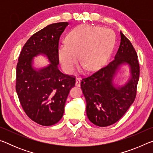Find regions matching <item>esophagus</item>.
<instances>
[{
  "label": "esophagus",
  "instance_id": "esophagus-1",
  "mask_svg": "<svg viewBox=\"0 0 153 153\" xmlns=\"http://www.w3.org/2000/svg\"><path fill=\"white\" fill-rule=\"evenodd\" d=\"M80 85H81V82H80L79 79L77 78V79H76V86L79 87Z\"/></svg>",
  "mask_w": 153,
  "mask_h": 153
}]
</instances>
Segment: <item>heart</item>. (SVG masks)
<instances>
[{
	"label": "heart",
	"instance_id": "obj_1",
	"mask_svg": "<svg viewBox=\"0 0 153 153\" xmlns=\"http://www.w3.org/2000/svg\"><path fill=\"white\" fill-rule=\"evenodd\" d=\"M114 42L111 30L97 26L80 25L72 30L65 38V45L59 49V61L63 68L71 73L78 61L81 69L89 71L100 68L108 58Z\"/></svg>",
	"mask_w": 153,
	"mask_h": 153
}]
</instances>
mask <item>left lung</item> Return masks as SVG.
Returning <instances> with one entry per match:
<instances>
[{
	"label": "left lung",
	"mask_w": 153,
	"mask_h": 153,
	"mask_svg": "<svg viewBox=\"0 0 153 153\" xmlns=\"http://www.w3.org/2000/svg\"><path fill=\"white\" fill-rule=\"evenodd\" d=\"M120 38V45L113 60L81 82L88 117L100 127L111 126L120 120L136 96L140 75L138 56L130 41L121 32ZM124 64L128 66L131 77L123 86H117L114 79Z\"/></svg>",
	"instance_id": "8db88e82"
}]
</instances>
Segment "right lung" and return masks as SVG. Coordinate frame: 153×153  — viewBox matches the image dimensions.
<instances>
[{
    "mask_svg": "<svg viewBox=\"0 0 153 153\" xmlns=\"http://www.w3.org/2000/svg\"><path fill=\"white\" fill-rule=\"evenodd\" d=\"M69 25L60 22L48 25L29 38L23 47L16 69V92L23 109L31 120L49 126L63 117L64 107L76 79L58 69L59 41ZM45 56L50 64L37 69L33 59Z\"/></svg>",
    "mask_w": 153,
    "mask_h": 153,
    "instance_id": "right-lung-1",
    "label": "right lung"
}]
</instances>
